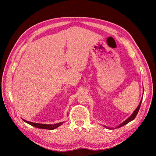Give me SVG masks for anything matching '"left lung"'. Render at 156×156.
Instances as JSON below:
<instances>
[{
  "label": "left lung",
  "mask_w": 156,
  "mask_h": 156,
  "mask_svg": "<svg viewBox=\"0 0 156 156\" xmlns=\"http://www.w3.org/2000/svg\"><path fill=\"white\" fill-rule=\"evenodd\" d=\"M141 102H142V98H141V102H140V104H139V105H138V107H137L136 109H135V111L133 112V113H132V115H131L130 116V117H129L128 119H126V120H125L123 122H122V123H121V125H119L117 127H122V126H123V125H126V124H127L128 122H129L130 121L133 120V119L135 118V117H136V116H137V113H138L139 110H140V107H141ZM105 127L108 128V129H109V127H107V126H105Z\"/></svg>",
  "instance_id": "1"
}]
</instances>
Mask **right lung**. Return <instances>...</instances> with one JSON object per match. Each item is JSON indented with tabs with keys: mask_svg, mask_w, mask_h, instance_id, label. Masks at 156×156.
I'll list each match as a JSON object with an SVG mask.
<instances>
[{
	"mask_svg": "<svg viewBox=\"0 0 156 156\" xmlns=\"http://www.w3.org/2000/svg\"><path fill=\"white\" fill-rule=\"evenodd\" d=\"M23 120L25 122H27V123L31 125L32 126H34V127H35L39 128V129H49V130H53V129H54L55 128L59 127V126H60L61 125L64 123V122H59V123H56V124H54V125H47V124L35 123V122H30V121H25V120H24V119H23Z\"/></svg>",
	"mask_w": 156,
	"mask_h": 156,
	"instance_id": "add662e5",
	"label": "right lung"
}]
</instances>
